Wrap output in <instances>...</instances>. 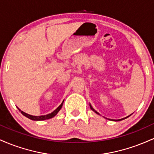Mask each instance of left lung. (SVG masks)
I'll list each match as a JSON object with an SVG mask.
<instances>
[{
  "mask_svg": "<svg viewBox=\"0 0 154 154\" xmlns=\"http://www.w3.org/2000/svg\"><path fill=\"white\" fill-rule=\"evenodd\" d=\"M90 107H91V110H93V111H94V112L95 113V114H98V115H100V114H99V113H98V112H97V111H95V109H93V107H92V106L91 105V104H90ZM130 115H131V114H130ZM130 115H129V116H127V117H125V118H122V119H116V120H114V119H112L113 120V121H121V120H123V119H127V118H128V117H129V116H130ZM109 120H111V119H109Z\"/></svg>",
  "mask_w": 154,
  "mask_h": 154,
  "instance_id": "1",
  "label": "left lung"
}]
</instances>
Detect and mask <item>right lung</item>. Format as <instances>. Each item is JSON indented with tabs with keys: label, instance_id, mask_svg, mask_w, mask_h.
Here are the masks:
<instances>
[{
	"label": "right lung",
	"instance_id": "right-lung-1",
	"mask_svg": "<svg viewBox=\"0 0 154 154\" xmlns=\"http://www.w3.org/2000/svg\"><path fill=\"white\" fill-rule=\"evenodd\" d=\"M63 100L62 103H61V105L59 106V107L57 108L56 109H55V110L53 111V112H51V114H47V115H42V116H32V115H30V114H26V113L24 112V111H21L20 109H18L19 110V111H21V113L24 115V116H26V117L29 118V119H32V120H34V121H43V120H45V119H51V118L54 117L56 115V114L59 113V111L61 110V107H62L63 106Z\"/></svg>",
	"mask_w": 154,
	"mask_h": 154
}]
</instances>
